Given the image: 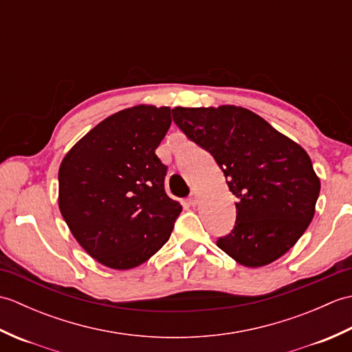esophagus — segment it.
<instances>
[{"instance_id": "esophagus-1", "label": "esophagus", "mask_w": 352, "mask_h": 352, "mask_svg": "<svg viewBox=\"0 0 352 352\" xmlns=\"http://www.w3.org/2000/svg\"><path fill=\"white\" fill-rule=\"evenodd\" d=\"M198 201H199V195L197 192H192L190 195H189V198H188V203L192 206V207H195L197 204H198Z\"/></svg>"}]
</instances>
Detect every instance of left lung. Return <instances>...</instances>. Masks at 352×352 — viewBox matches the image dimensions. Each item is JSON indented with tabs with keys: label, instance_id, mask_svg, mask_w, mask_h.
<instances>
[{
	"label": "left lung",
	"instance_id": "left-lung-1",
	"mask_svg": "<svg viewBox=\"0 0 352 352\" xmlns=\"http://www.w3.org/2000/svg\"><path fill=\"white\" fill-rule=\"evenodd\" d=\"M172 118L213 155L237 198L236 226L216 245L246 267L286 254L310 226L320 190L305 149L243 107H175Z\"/></svg>",
	"mask_w": 352,
	"mask_h": 352
}]
</instances>
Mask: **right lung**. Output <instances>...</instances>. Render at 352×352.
<instances>
[{
  "instance_id": "obj_1",
  "label": "right lung",
  "mask_w": 352,
  "mask_h": 352,
  "mask_svg": "<svg viewBox=\"0 0 352 352\" xmlns=\"http://www.w3.org/2000/svg\"><path fill=\"white\" fill-rule=\"evenodd\" d=\"M170 109L139 104L104 119L58 168V208L72 236L98 263L124 271L153 257L183 207L164 192L155 149Z\"/></svg>"
}]
</instances>
